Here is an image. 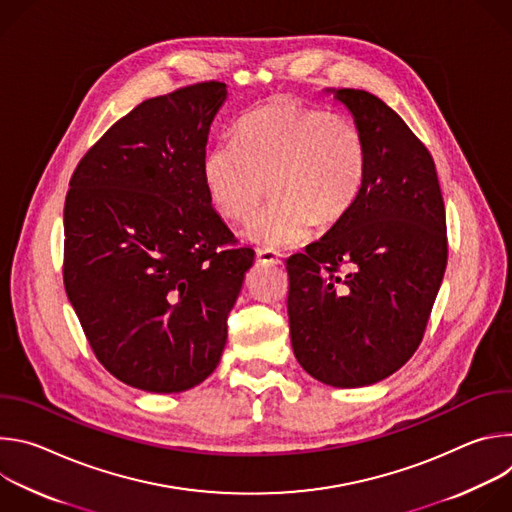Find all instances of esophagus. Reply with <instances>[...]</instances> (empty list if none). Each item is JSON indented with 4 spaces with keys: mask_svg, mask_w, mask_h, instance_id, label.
I'll return each mask as SVG.
<instances>
[{
    "mask_svg": "<svg viewBox=\"0 0 512 512\" xmlns=\"http://www.w3.org/2000/svg\"><path fill=\"white\" fill-rule=\"evenodd\" d=\"M257 261L263 265H281L283 263L281 255L271 249H257Z\"/></svg>",
    "mask_w": 512,
    "mask_h": 512,
    "instance_id": "esophagus-1",
    "label": "esophagus"
}]
</instances>
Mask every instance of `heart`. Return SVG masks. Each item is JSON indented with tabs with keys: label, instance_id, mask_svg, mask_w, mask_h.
Instances as JSON below:
<instances>
[{
	"label": "heart",
	"instance_id": "b5f03b06",
	"mask_svg": "<svg viewBox=\"0 0 512 512\" xmlns=\"http://www.w3.org/2000/svg\"><path fill=\"white\" fill-rule=\"evenodd\" d=\"M367 137L356 121L298 101H273L245 115L237 143L204 154L202 182L212 206L245 221L267 190L273 202L247 237L269 249L308 241L314 225L340 223L367 180Z\"/></svg>",
	"mask_w": 512,
	"mask_h": 512
}]
</instances>
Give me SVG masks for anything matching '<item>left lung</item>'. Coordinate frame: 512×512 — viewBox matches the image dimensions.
Segmentation results:
<instances>
[{
    "mask_svg": "<svg viewBox=\"0 0 512 512\" xmlns=\"http://www.w3.org/2000/svg\"><path fill=\"white\" fill-rule=\"evenodd\" d=\"M334 97L367 137V180L340 223L287 259V314L304 371L350 389L387 379L417 350L448 235L435 164L417 135L373 93Z\"/></svg>",
    "mask_w": 512,
    "mask_h": 512,
    "instance_id": "8db88e82",
    "label": "left lung"
}]
</instances>
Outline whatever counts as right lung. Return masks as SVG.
<instances>
[{"instance_id": "right-lung-1", "label": "right lung", "mask_w": 512, "mask_h": 512, "mask_svg": "<svg viewBox=\"0 0 512 512\" xmlns=\"http://www.w3.org/2000/svg\"><path fill=\"white\" fill-rule=\"evenodd\" d=\"M227 85L139 103L83 156L64 202V289L103 367L150 393L202 383L255 251L212 208L202 160Z\"/></svg>"}]
</instances>
